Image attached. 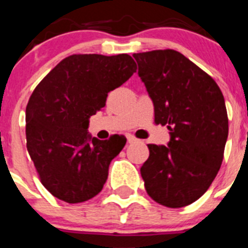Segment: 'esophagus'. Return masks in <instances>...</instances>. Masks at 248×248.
Instances as JSON below:
<instances>
[{
    "mask_svg": "<svg viewBox=\"0 0 248 248\" xmlns=\"http://www.w3.org/2000/svg\"><path fill=\"white\" fill-rule=\"evenodd\" d=\"M137 138L134 137V135H128V143H134V141H137Z\"/></svg>",
    "mask_w": 248,
    "mask_h": 248,
    "instance_id": "1",
    "label": "esophagus"
}]
</instances>
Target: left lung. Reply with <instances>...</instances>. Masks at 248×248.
I'll use <instances>...</instances> for the list:
<instances>
[{
  "label": "left lung",
  "mask_w": 248,
  "mask_h": 248,
  "mask_svg": "<svg viewBox=\"0 0 248 248\" xmlns=\"http://www.w3.org/2000/svg\"><path fill=\"white\" fill-rule=\"evenodd\" d=\"M154 103L155 123L170 130L168 146L149 144L140 169L145 190L166 207L200 199L217 175L229 135L222 92L201 68L174 49L134 53Z\"/></svg>",
  "instance_id": "obj_1"
}]
</instances>
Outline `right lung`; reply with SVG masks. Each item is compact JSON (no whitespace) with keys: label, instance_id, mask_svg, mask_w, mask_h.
Returning a JSON list of instances; mask_svg holds the SVG:
<instances>
[{"label":"right lung","instance_id":"add662e5","mask_svg":"<svg viewBox=\"0 0 248 248\" xmlns=\"http://www.w3.org/2000/svg\"><path fill=\"white\" fill-rule=\"evenodd\" d=\"M137 72L129 54H73L41 80L26 108L27 150L41 183L54 198L83 202L102 191L124 135H89V118L105 107L110 91Z\"/></svg>","mask_w":248,"mask_h":248}]
</instances>
